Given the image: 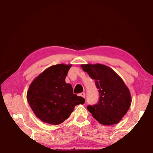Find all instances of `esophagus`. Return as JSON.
Returning <instances> with one entry per match:
<instances>
[{
  "instance_id": "esophagus-1",
  "label": "esophagus",
  "mask_w": 153,
  "mask_h": 153,
  "mask_svg": "<svg viewBox=\"0 0 153 153\" xmlns=\"http://www.w3.org/2000/svg\"><path fill=\"white\" fill-rule=\"evenodd\" d=\"M79 95H80L81 97H83V98H85V93H84V92L81 93V94H79Z\"/></svg>"
}]
</instances>
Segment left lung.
<instances>
[{"label": "left lung", "instance_id": "left-lung-1", "mask_svg": "<svg viewBox=\"0 0 153 153\" xmlns=\"http://www.w3.org/2000/svg\"><path fill=\"white\" fill-rule=\"evenodd\" d=\"M82 70L95 82L100 100L88 109L100 124L111 125L120 121L129 109L131 96L127 86L119 75L106 65L82 64Z\"/></svg>", "mask_w": 153, "mask_h": 153}]
</instances>
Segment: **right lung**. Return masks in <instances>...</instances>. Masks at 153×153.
<instances>
[{"label": "right lung", "mask_w": 153, "mask_h": 153, "mask_svg": "<svg viewBox=\"0 0 153 153\" xmlns=\"http://www.w3.org/2000/svg\"><path fill=\"white\" fill-rule=\"evenodd\" d=\"M71 64H57L47 68L33 80L27 91V101L42 121L57 125L67 119L84 98L74 94L65 82Z\"/></svg>", "instance_id": "right-lung-1"}]
</instances>
